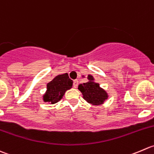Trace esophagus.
Segmentation results:
<instances>
[{"label":"esophagus","mask_w":154,"mask_h":154,"mask_svg":"<svg viewBox=\"0 0 154 154\" xmlns=\"http://www.w3.org/2000/svg\"><path fill=\"white\" fill-rule=\"evenodd\" d=\"M78 85H79V81H78L77 79H75V80L73 81V87L75 88H76Z\"/></svg>","instance_id":"esophagus-1"}]
</instances>
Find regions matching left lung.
I'll return each instance as SVG.
<instances>
[{
  "mask_svg": "<svg viewBox=\"0 0 154 154\" xmlns=\"http://www.w3.org/2000/svg\"><path fill=\"white\" fill-rule=\"evenodd\" d=\"M89 82L79 85V90L83 94V98L89 103L95 106L101 105L108 98L106 91L100 88L98 83L94 82L92 75H88Z\"/></svg>",
  "mask_w": 154,
  "mask_h": 154,
  "instance_id": "1",
  "label": "left lung"
}]
</instances>
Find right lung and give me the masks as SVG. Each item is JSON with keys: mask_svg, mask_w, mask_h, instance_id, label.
I'll use <instances>...</instances> for the list:
<instances>
[{"mask_svg": "<svg viewBox=\"0 0 154 154\" xmlns=\"http://www.w3.org/2000/svg\"><path fill=\"white\" fill-rule=\"evenodd\" d=\"M72 83L73 82L67 73L57 75L47 85V91L43 97L44 101L49 102L51 104L57 103L65 92L72 88Z\"/></svg>", "mask_w": 154, "mask_h": 154, "instance_id": "add662e5", "label": "right lung"}]
</instances>
